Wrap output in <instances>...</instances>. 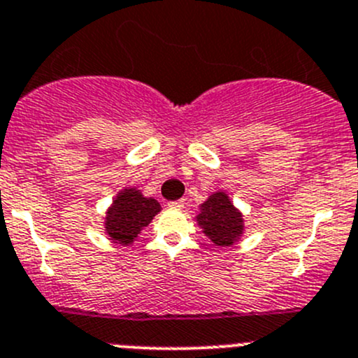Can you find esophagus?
I'll return each mask as SVG.
<instances>
[{
	"label": "esophagus",
	"mask_w": 358,
	"mask_h": 358,
	"mask_svg": "<svg viewBox=\"0 0 358 358\" xmlns=\"http://www.w3.org/2000/svg\"><path fill=\"white\" fill-rule=\"evenodd\" d=\"M169 206H171V208L182 210V208H185V201H183V199H176V201H169Z\"/></svg>",
	"instance_id": "1"
}]
</instances>
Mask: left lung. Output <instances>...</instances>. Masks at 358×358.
<instances>
[{
    "mask_svg": "<svg viewBox=\"0 0 358 358\" xmlns=\"http://www.w3.org/2000/svg\"><path fill=\"white\" fill-rule=\"evenodd\" d=\"M198 222L205 229L206 236L217 245H231L242 235V215L233 208L231 201L224 192L210 196L201 205Z\"/></svg>",
    "mask_w": 358,
    "mask_h": 358,
    "instance_id": "1",
    "label": "left lung"
}]
</instances>
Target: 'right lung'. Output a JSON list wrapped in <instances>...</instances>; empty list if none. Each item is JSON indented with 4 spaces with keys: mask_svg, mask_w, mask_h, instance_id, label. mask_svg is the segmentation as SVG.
<instances>
[{
    "mask_svg": "<svg viewBox=\"0 0 358 358\" xmlns=\"http://www.w3.org/2000/svg\"><path fill=\"white\" fill-rule=\"evenodd\" d=\"M159 212L160 205L155 199L143 198L136 189H125L108 212L106 231L122 245H129Z\"/></svg>",
    "mask_w": 358,
    "mask_h": 358,
    "instance_id": "obj_1",
    "label": "right lung"
}]
</instances>
